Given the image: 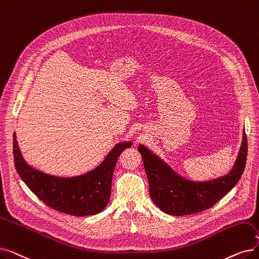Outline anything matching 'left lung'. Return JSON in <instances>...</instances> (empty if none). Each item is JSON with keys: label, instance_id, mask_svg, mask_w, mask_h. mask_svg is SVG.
<instances>
[{"label": "left lung", "instance_id": "obj_1", "mask_svg": "<svg viewBox=\"0 0 259 259\" xmlns=\"http://www.w3.org/2000/svg\"><path fill=\"white\" fill-rule=\"evenodd\" d=\"M138 150L143 157L150 197L155 205L168 215L184 216L210 208L238 183L245 167L248 143L243 129L240 149L232 169L207 181L181 177L144 145H139Z\"/></svg>", "mask_w": 259, "mask_h": 259}]
</instances>
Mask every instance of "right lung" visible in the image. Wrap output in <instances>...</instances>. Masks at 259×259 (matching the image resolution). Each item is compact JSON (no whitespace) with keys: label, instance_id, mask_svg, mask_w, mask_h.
I'll return each mask as SVG.
<instances>
[{"label":"right lung","instance_id":"obj_1","mask_svg":"<svg viewBox=\"0 0 259 259\" xmlns=\"http://www.w3.org/2000/svg\"><path fill=\"white\" fill-rule=\"evenodd\" d=\"M132 141L113 146L94 169L74 177H58L36 169L26 163L14 132L16 169L27 187L48 206L73 216L96 215L109 203L111 183L118 156Z\"/></svg>","mask_w":259,"mask_h":259}]
</instances>
